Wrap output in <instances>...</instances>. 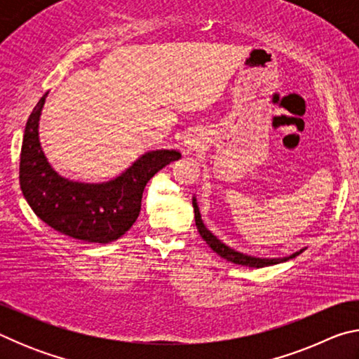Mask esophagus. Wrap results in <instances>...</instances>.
Segmentation results:
<instances>
[{
	"mask_svg": "<svg viewBox=\"0 0 359 359\" xmlns=\"http://www.w3.org/2000/svg\"><path fill=\"white\" fill-rule=\"evenodd\" d=\"M201 144H203V137L199 133H191V135H188L187 141H185V154H188V155L194 154Z\"/></svg>",
	"mask_w": 359,
	"mask_h": 359,
	"instance_id": "34e87169",
	"label": "esophagus"
}]
</instances>
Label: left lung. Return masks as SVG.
<instances>
[{
  "mask_svg": "<svg viewBox=\"0 0 359 359\" xmlns=\"http://www.w3.org/2000/svg\"><path fill=\"white\" fill-rule=\"evenodd\" d=\"M193 208H194V222H196V228L199 231V234H201V238L205 241V244H208L215 253L220 255L222 258L228 259L234 264L257 267V269H258V267L278 264V263H283V261H288L291 258H296L297 255H301L304 250H306V248H302V250L290 255V257H285V258H255V257H250V255L239 253V252L233 250V248H229L228 245H224L223 242L218 241L215 236L204 226V223L201 220V214H199V209H198V204H196V199H194V198H193Z\"/></svg>",
  "mask_w": 359,
  "mask_h": 359,
  "instance_id": "1",
  "label": "left lung"
}]
</instances>
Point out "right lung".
<instances>
[{"label": "right lung", "instance_id": "obj_1", "mask_svg": "<svg viewBox=\"0 0 359 359\" xmlns=\"http://www.w3.org/2000/svg\"><path fill=\"white\" fill-rule=\"evenodd\" d=\"M47 93L29 114L20 151V188L42 222L72 239L96 244L117 241L136 222L147 182L182 156L177 150L144 154L117 179L82 184L58 175L39 144V117Z\"/></svg>", "mask_w": 359, "mask_h": 359}]
</instances>
